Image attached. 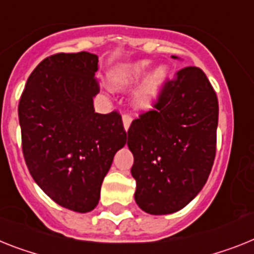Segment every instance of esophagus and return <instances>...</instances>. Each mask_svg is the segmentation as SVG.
Masks as SVG:
<instances>
[{
    "label": "esophagus",
    "instance_id": "esophagus-1",
    "mask_svg": "<svg viewBox=\"0 0 254 254\" xmlns=\"http://www.w3.org/2000/svg\"><path fill=\"white\" fill-rule=\"evenodd\" d=\"M123 124H124V129L127 130L130 127L131 124V116L130 115H123Z\"/></svg>",
    "mask_w": 254,
    "mask_h": 254
}]
</instances>
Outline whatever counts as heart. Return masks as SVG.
<instances>
[{
    "mask_svg": "<svg viewBox=\"0 0 254 254\" xmlns=\"http://www.w3.org/2000/svg\"><path fill=\"white\" fill-rule=\"evenodd\" d=\"M151 67V62L147 59L137 61L130 64L112 72L110 76V85L116 90L134 85L143 77ZM169 77V71L165 65H159L148 74L143 84L138 87L134 94V104L139 110H150L159 99L164 85Z\"/></svg>",
    "mask_w": 254,
    "mask_h": 254,
    "instance_id": "1",
    "label": "heart"
}]
</instances>
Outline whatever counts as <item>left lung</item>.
Returning <instances> with one entry per match:
<instances>
[{"label":"left lung","instance_id":"left-lung-1","mask_svg":"<svg viewBox=\"0 0 254 254\" xmlns=\"http://www.w3.org/2000/svg\"><path fill=\"white\" fill-rule=\"evenodd\" d=\"M217 125L216 91L200 68H182L176 80L165 82L155 110L140 115L127 130L140 209L170 214L201 191L216 156Z\"/></svg>","mask_w":254,"mask_h":254}]
</instances>
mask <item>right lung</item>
<instances>
[{
    "mask_svg": "<svg viewBox=\"0 0 254 254\" xmlns=\"http://www.w3.org/2000/svg\"><path fill=\"white\" fill-rule=\"evenodd\" d=\"M98 57L51 55L33 69L19 102L23 155L46 195L78 213L98 205L115 153L127 143L117 112L97 114Z\"/></svg>",
    "mask_w": 254,
    "mask_h": 254,
    "instance_id": "right-lung-1",
    "label": "right lung"
}]
</instances>
